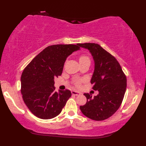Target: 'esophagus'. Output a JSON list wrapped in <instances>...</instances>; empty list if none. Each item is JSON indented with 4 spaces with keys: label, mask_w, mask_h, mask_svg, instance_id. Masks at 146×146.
<instances>
[{
    "label": "esophagus",
    "mask_w": 146,
    "mask_h": 146,
    "mask_svg": "<svg viewBox=\"0 0 146 146\" xmlns=\"http://www.w3.org/2000/svg\"><path fill=\"white\" fill-rule=\"evenodd\" d=\"M71 94H72L73 95L77 96V95H80V94H81V93L79 91H71Z\"/></svg>",
    "instance_id": "1"
}]
</instances>
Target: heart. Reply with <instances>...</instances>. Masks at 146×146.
Instances as JSON below:
<instances>
[{
	"label": "heart",
	"instance_id": "obj_1",
	"mask_svg": "<svg viewBox=\"0 0 146 146\" xmlns=\"http://www.w3.org/2000/svg\"><path fill=\"white\" fill-rule=\"evenodd\" d=\"M85 60H89V57H88L87 55H81V56L79 57V62H81V61H85ZM81 81H82V80H81V79L77 80V81H75V85H77V86H79Z\"/></svg>",
	"mask_w": 146,
	"mask_h": 146
}]
</instances>
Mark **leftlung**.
Here are the masks:
<instances>
[{
	"label": "left lung",
	"instance_id": "1",
	"mask_svg": "<svg viewBox=\"0 0 146 146\" xmlns=\"http://www.w3.org/2000/svg\"><path fill=\"white\" fill-rule=\"evenodd\" d=\"M88 49L94 61V71L91 80L93 89L98 94L92 98L85 93L87 102L80 106L82 113L94 120H104L113 115L122 104L126 89V77L113 55L94 43L79 44Z\"/></svg>",
	"mask_w": 146,
	"mask_h": 146
}]
</instances>
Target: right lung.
Instances as JSON below:
<instances>
[{"mask_svg": "<svg viewBox=\"0 0 146 146\" xmlns=\"http://www.w3.org/2000/svg\"><path fill=\"white\" fill-rule=\"evenodd\" d=\"M79 44L52 45L37 55L24 69L21 76V93L32 113L42 119H51L60 114L69 90L55 91L54 79L62 74L67 57L79 50Z\"/></svg>", "mask_w": 146, "mask_h": 146, "instance_id": "right-lung-1", "label": "right lung"}]
</instances>
